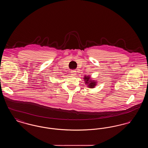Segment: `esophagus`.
I'll list each match as a JSON object with an SVG mask.
<instances>
[{
    "mask_svg": "<svg viewBox=\"0 0 148 148\" xmlns=\"http://www.w3.org/2000/svg\"><path fill=\"white\" fill-rule=\"evenodd\" d=\"M71 74L73 75H75L76 74V71H71Z\"/></svg>",
    "mask_w": 148,
    "mask_h": 148,
    "instance_id": "34e87169",
    "label": "esophagus"
}]
</instances>
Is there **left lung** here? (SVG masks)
Instances as JSON below:
<instances>
[{"instance_id":"obj_1","label":"left lung","mask_w":148,"mask_h":148,"mask_svg":"<svg viewBox=\"0 0 148 148\" xmlns=\"http://www.w3.org/2000/svg\"><path fill=\"white\" fill-rule=\"evenodd\" d=\"M90 77L88 76H85L84 79L85 81V84H88V86L90 88H92L94 87H95V86L96 85V82H94V80L92 81L90 80Z\"/></svg>"}]
</instances>
